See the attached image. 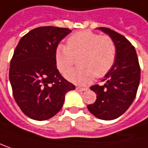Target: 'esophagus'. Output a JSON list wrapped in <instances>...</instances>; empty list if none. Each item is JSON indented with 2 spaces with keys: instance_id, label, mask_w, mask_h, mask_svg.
<instances>
[{
  "instance_id": "esophagus-1",
  "label": "esophagus",
  "mask_w": 148,
  "mask_h": 148,
  "mask_svg": "<svg viewBox=\"0 0 148 148\" xmlns=\"http://www.w3.org/2000/svg\"><path fill=\"white\" fill-rule=\"evenodd\" d=\"M76 90H78L80 91H84V90H87L88 88L87 87H76Z\"/></svg>"
}]
</instances>
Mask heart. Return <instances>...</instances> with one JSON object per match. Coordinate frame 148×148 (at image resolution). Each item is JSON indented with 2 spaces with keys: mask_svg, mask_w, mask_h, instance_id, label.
<instances>
[{
  "mask_svg": "<svg viewBox=\"0 0 148 148\" xmlns=\"http://www.w3.org/2000/svg\"><path fill=\"white\" fill-rule=\"evenodd\" d=\"M79 58L77 69H69ZM58 71L75 83L85 84L94 76H105L113 68L116 60V46L109 36H101L91 31H82L68 37L66 46L58 44L55 50Z\"/></svg>",
  "mask_w": 148,
  "mask_h": 148,
  "instance_id": "obj_1",
  "label": "heart"
}]
</instances>
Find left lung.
I'll list each match as a JSON object with an SVG mask.
<instances>
[{"mask_svg": "<svg viewBox=\"0 0 148 148\" xmlns=\"http://www.w3.org/2000/svg\"><path fill=\"white\" fill-rule=\"evenodd\" d=\"M98 29L108 34L114 42L116 60L102 80L104 85L90 87L97 94V99L87 107L97 118L110 121L121 116L135 99L140 81V67L135 48L123 35L110 28Z\"/></svg>", "mask_w": 148, "mask_h": 148, "instance_id": "obj_1", "label": "left lung"}]
</instances>
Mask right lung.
<instances>
[{"mask_svg":"<svg viewBox=\"0 0 148 148\" xmlns=\"http://www.w3.org/2000/svg\"><path fill=\"white\" fill-rule=\"evenodd\" d=\"M71 30L41 26L24 35L10 61V82L22 112L36 121L53 117L63 106L66 94L75 89L56 66L55 50Z\"/></svg>","mask_w":148,"mask_h":148,"instance_id":"1","label":"right lung"}]
</instances>
